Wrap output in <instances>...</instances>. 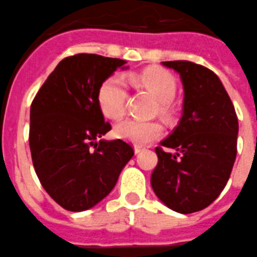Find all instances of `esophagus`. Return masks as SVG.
<instances>
[{
	"label": "esophagus",
	"instance_id": "1",
	"mask_svg": "<svg viewBox=\"0 0 257 257\" xmlns=\"http://www.w3.org/2000/svg\"><path fill=\"white\" fill-rule=\"evenodd\" d=\"M142 150H143L142 146H134V152H136V154H140Z\"/></svg>",
	"mask_w": 257,
	"mask_h": 257
}]
</instances>
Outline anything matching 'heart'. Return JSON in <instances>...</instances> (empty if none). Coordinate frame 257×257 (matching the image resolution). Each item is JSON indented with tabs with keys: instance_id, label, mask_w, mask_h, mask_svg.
Returning a JSON list of instances; mask_svg holds the SVG:
<instances>
[{
	"instance_id": "b5f03b06",
	"label": "heart",
	"mask_w": 257,
	"mask_h": 257,
	"mask_svg": "<svg viewBox=\"0 0 257 257\" xmlns=\"http://www.w3.org/2000/svg\"><path fill=\"white\" fill-rule=\"evenodd\" d=\"M131 80L151 92L157 101L161 102V111L169 112V102L174 98L177 92V80L172 73L159 68H151L141 74H132ZM128 98L126 83L123 77L112 75L106 79L100 87L97 101L101 111L110 119H119L125 112V103ZM163 125L159 121H141L128 119L116 124L115 136L134 145H146L156 140L163 134Z\"/></svg>"
}]
</instances>
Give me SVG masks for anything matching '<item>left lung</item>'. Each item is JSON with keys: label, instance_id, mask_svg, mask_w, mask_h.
<instances>
[{"label": "left lung", "instance_id": "8db88e82", "mask_svg": "<svg viewBox=\"0 0 257 257\" xmlns=\"http://www.w3.org/2000/svg\"><path fill=\"white\" fill-rule=\"evenodd\" d=\"M183 84L179 123L156 147L159 163L151 186L159 200L180 214L200 211L214 202L229 179L237 155L234 106L214 71L191 61H164Z\"/></svg>", "mask_w": 257, "mask_h": 257}]
</instances>
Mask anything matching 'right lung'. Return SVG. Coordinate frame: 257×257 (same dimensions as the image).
Wrapping results in <instances>:
<instances>
[{
  "instance_id": "1",
  "label": "right lung",
  "mask_w": 257,
  "mask_h": 257,
  "mask_svg": "<svg viewBox=\"0 0 257 257\" xmlns=\"http://www.w3.org/2000/svg\"><path fill=\"white\" fill-rule=\"evenodd\" d=\"M124 60L79 54L59 62L31 106L29 146L37 177L69 211L96 206L112 191L133 157L129 143L102 140L105 121L97 94Z\"/></svg>"
}]
</instances>
